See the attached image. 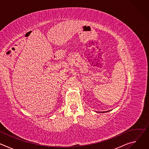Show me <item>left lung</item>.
I'll return each mask as SVG.
<instances>
[{
  "instance_id": "8db88e82",
  "label": "left lung",
  "mask_w": 149,
  "mask_h": 149,
  "mask_svg": "<svg viewBox=\"0 0 149 149\" xmlns=\"http://www.w3.org/2000/svg\"><path fill=\"white\" fill-rule=\"evenodd\" d=\"M105 112H106V111H105ZM101 113H102V112H101ZM102 113H104V112H102Z\"/></svg>"
}]
</instances>
